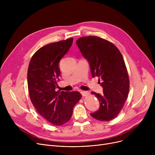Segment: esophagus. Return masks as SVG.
I'll list each match as a JSON object with an SVG mask.
<instances>
[{"mask_svg": "<svg viewBox=\"0 0 155 155\" xmlns=\"http://www.w3.org/2000/svg\"><path fill=\"white\" fill-rule=\"evenodd\" d=\"M80 93L82 94V95L84 96V97H87L89 95V92H87V91H80Z\"/></svg>", "mask_w": 155, "mask_h": 155, "instance_id": "34e87169", "label": "esophagus"}]
</instances>
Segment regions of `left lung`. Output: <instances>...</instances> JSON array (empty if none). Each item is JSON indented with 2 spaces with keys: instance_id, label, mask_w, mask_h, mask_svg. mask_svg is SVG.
Instances as JSON below:
<instances>
[{
  "instance_id": "obj_1",
  "label": "left lung",
  "mask_w": 155,
  "mask_h": 155,
  "mask_svg": "<svg viewBox=\"0 0 155 155\" xmlns=\"http://www.w3.org/2000/svg\"><path fill=\"white\" fill-rule=\"evenodd\" d=\"M76 43L90 64L92 77L103 80V94L91 92L99 100L100 107L91 115L97 120L109 121L120 113L129 93V79L123 55L114 45L97 36L80 38Z\"/></svg>"
}]
</instances>
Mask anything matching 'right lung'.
<instances>
[{"label": "right lung", "mask_w": 155, "mask_h": 155, "mask_svg": "<svg viewBox=\"0 0 155 155\" xmlns=\"http://www.w3.org/2000/svg\"><path fill=\"white\" fill-rule=\"evenodd\" d=\"M71 38L45 45L33 54L28 70L31 101L48 123L60 126L70 119L73 109L82 98L78 92L56 91L60 80L59 62L73 43Z\"/></svg>", "instance_id": "1"}]
</instances>
